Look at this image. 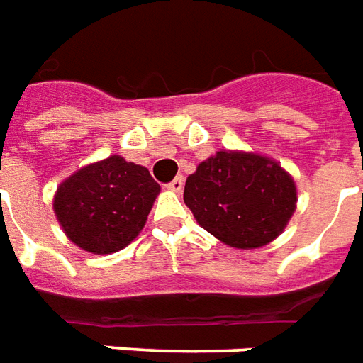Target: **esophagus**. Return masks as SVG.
<instances>
[{
  "mask_svg": "<svg viewBox=\"0 0 363 363\" xmlns=\"http://www.w3.org/2000/svg\"><path fill=\"white\" fill-rule=\"evenodd\" d=\"M182 188H184V177H175L173 181L167 184V190H173V192H181Z\"/></svg>",
  "mask_w": 363,
  "mask_h": 363,
  "instance_id": "1",
  "label": "esophagus"
}]
</instances>
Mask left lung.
Returning a JSON list of instances; mask_svg holds the SVG:
<instances>
[{"mask_svg": "<svg viewBox=\"0 0 363 363\" xmlns=\"http://www.w3.org/2000/svg\"><path fill=\"white\" fill-rule=\"evenodd\" d=\"M184 203L198 225L223 243L257 249L284 232L295 213L297 186L270 157L220 150L188 177Z\"/></svg>", "mask_w": 363, "mask_h": 363, "instance_id": "1", "label": "left lung"}]
</instances>
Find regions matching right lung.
<instances>
[{
  "label": "right lung",
  "mask_w": 363,
  "mask_h": 363,
  "mask_svg": "<svg viewBox=\"0 0 363 363\" xmlns=\"http://www.w3.org/2000/svg\"><path fill=\"white\" fill-rule=\"evenodd\" d=\"M157 194L160 184L146 167L110 156L60 182L52 209L77 247L108 255L140 234Z\"/></svg>",
  "instance_id": "right-lung-1"
}]
</instances>
